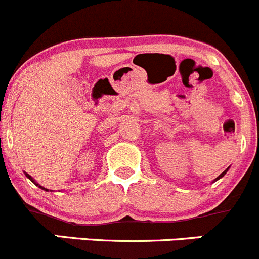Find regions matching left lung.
I'll return each mask as SVG.
<instances>
[{"label":"left lung","instance_id":"obj_1","mask_svg":"<svg viewBox=\"0 0 259 259\" xmlns=\"http://www.w3.org/2000/svg\"><path fill=\"white\" fill-rule=\"evenodd\" d=\"M228 168H229V167H228ZM228 168H227V170H225V171H223V172L222 174H220V175L219 176H218V178L215 179V180H214V181H217V180H219V179L220 178H223V176H224L225 175V174H227V171H228Z\"/></svg>","mask_w":259,"mask_h":259}]
</instances>
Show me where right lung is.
<instances>
[{"label": "right lung", "mask_w": 259, "mask_h": 259, "mask_svg": "<svg viewBox=\"0 0 259 259\" xmlns=\"http://www.w3.org/2000/svg\"><path fill=\"white\" fill-rule=\"evenodd\" d=\"M25 175H26V178H29V179H30V180H31V181H32V183H34V184H35V185H36V186H39V188H40V189H42V190L48 191V189H45V188H42V186H40V185H39V184H37V183H36V181H35V180H34V179H32V178H31V176H30V175H29V174H25Z\"/></svg>", "instance_id": "add662e5"}]
</instances>
